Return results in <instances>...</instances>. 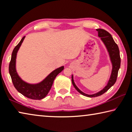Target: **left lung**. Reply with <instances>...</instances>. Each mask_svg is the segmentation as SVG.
I'll list each match as a JSON object with an SVG mask.
<instances>
[{"label":"left lung","mask_w":132,"mask_h":132,"mask_svg":"<svg viewBox=\"0 0 132 132\" xmlns=\"http://www.w3.org/2000/svg\"><path fill=\"white\" fill-rule=\"evenodd\" d=\"M97 31L98 32V37H101V40L103 41L105 45L106 46L107 50H108L109 52L112 64V70L111 77L110 79H109L107 86H105V87L103 90H102L101 91H100V92L93 95L86 94L82 92L81 91H80L75 84L73 76H71V81H72V84L73 85V86L75 87V88L76 89V90L80 94H81L82 95L86 96V97H98V96L103 94L104 93L108 91L109 89L115 83L116 81H117L118 71H119V69L120 66V57L119 50V48H118V45L115 43V42L114 41V40H113L112 35L109 34L108 31L104 30V29H97Z\"/></svg>","instance_id":"obj_1"}]
</instances>
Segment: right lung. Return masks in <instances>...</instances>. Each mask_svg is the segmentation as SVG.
I'll list each match as a JSON object with an SVG mask.
<instances>
[{
  "instance_id": "right-lung-1",
  "label": "right lung",
  "mask_w": 132,
  "mask_h": 132,
  "mask_svg": "<svg viewBox=\"0 0 132 132\" xmlns=\"http://www.w3.org/2000/svg\"><path fill=\"white\" fill-rule=\"evenodd\" d=\"M25 36L23 37L13 51L12 57L9 63V73L13 84L15 89L21 94L32 100H41L48 94L53 84V81L57 75L63 70L64 67L56 69L51 73L42 82L37 84H30L23 81L18 76L15 70V59L17 51L20 47Z\"/></svg>"
}]
</instances>
